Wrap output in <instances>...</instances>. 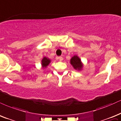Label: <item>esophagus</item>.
<instances>
[{
  "label": "esophagus",
  "instance_id": "1",
  "mask_svg": "<svg viewBox=\"0 0 121 121\" xmlns=\"http://www.w3.org/2000/svg\"><path fill=\"white\" fill-rule=\"evenodd\" d=\"M56 59H59V60L60 61H62V60H63V57H62V56H59V57L56 58Z\"/></svg>",
  "mask_w": 121,
  "mask_h": 121
}]
</instances>
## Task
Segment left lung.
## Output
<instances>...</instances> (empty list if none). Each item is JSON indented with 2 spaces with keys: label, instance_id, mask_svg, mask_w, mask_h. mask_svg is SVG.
Masks as SVG:
<instances>
[{
  "label": "left lung",
  "instance_id": "obj_1",
  "mask_svg": "<svg viewBox=\"0 0 121 121\" xmlns=\"http://www.w3.org/2000/svg\"><path fill=\"white\" fill-rule=\"evenodd\" d=\"M71 64L73 67V68L75 69H78V70H80L83 67V64H82V62L80 58L78 57L76 55H75L70 60Z\"/></svg>",
  "mask_w": 121,
  "mask_h": 121
}]
</instances>
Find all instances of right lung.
<instances>
[{
    "mask_svg": "<svg viewBox=\"0 0 121 121\" xmlns=\"http://www.w3.org/2000/svg\"><path fill=\"white\" fill-rule=\"evenodd\" d=\"M50 63V60L49 58H47L46 57H44L42 60V66L43 68L46 67L49 65V64Z\"/></svg>",
    "mask_w": 121,
    "mask_h": 121,
    "instance_id": "1",
    "label": "right lung"
}]
</instances>
